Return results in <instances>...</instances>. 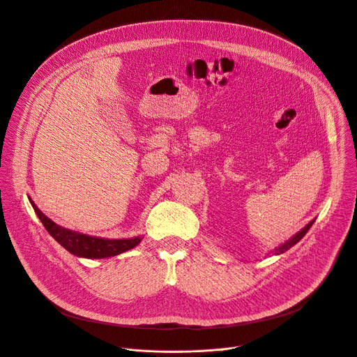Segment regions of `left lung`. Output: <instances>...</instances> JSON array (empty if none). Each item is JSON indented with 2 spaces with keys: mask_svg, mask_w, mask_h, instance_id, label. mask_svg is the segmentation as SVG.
<instances>
[{
  "mask_svg": "<svg viewBox=\"0 0 357 357\" xmlns=\"http://www.w3.org/2000/svg\"><path fill=\"white\" fill-rule=\"evenodd\" d=\"M313 223H314V220H312L310 223H307V225L305 226V228H303L302 231H299L294 238H290L287 242H284V243H282L280 246H278V248L273 250V253H275V255H280V253L286 252L287 249H290L291 246H295V245H296V243H298V242H299V241H301V239L307 234V231L312 228V225H313Z\"/></svg>",
  "mask_w": 357,
  "mask_h": 357,
  "instance_id": "left-lung-1",
  "label": "left lung"
}]
</instances>
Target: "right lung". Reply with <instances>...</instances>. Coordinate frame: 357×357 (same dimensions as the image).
<instances>
[{"mask_svg":"<svg viewBox=\"0 0 357 357\" xmlns=\"http://www.w3.org/2000/svg\"><path fill=\"white\" fill-rule=\"evenodd\" d=\"M32 208H34L37 216L45 226L48 234L62 246L66 248L70 253L81 257H89V259H101V257H109L119 255L125 250H129L135 248L142 238L137 236L132 239H102V238H93L82 234L73 232L70 229L61 228L55 222L48 219L38 208L37 205L29 199Z\"/></svg>","mask_w":357,"mask_h":357,"instance_id":"1","label":"right lung"}]
</instances>
